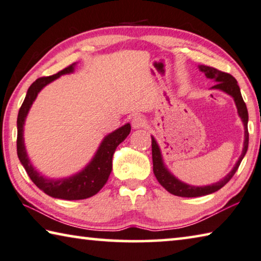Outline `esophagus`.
I'll return each instance as SVG.
<instances>
[{
    "instance_id": "1",
    "label": "esophagus",
    "mask_w": 261,
    "mask_h": 261,
    "mask_svg": "<svg viewBox=\"0 0 261 261\" xmlns=\"http://www.w3.org/2000/svg\"><path fill=\"white\" fill-rule=\"evenodd\" d=\"M146 119L142 115H135L132 120V126H133L134 129H140V128H143L146 126Z\"/></svg>"
}]
</instances>
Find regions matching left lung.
Listing matches in <instances>:
<instances>
[{"label":"left lung","mask_w":261,"mask_h":261,"mask_svg":"<svg viewBox=\"0 0 261 261\" xmlns=\"http://www.w3.org/2000/svg\"><path fill=\"white\" fill-rule=\"evenodd\" d=\"M199 70L202 71L206 75L207 79H211L215 81V85H213L211 89H215V90H221L229 96H231L234 100L237 108V113L239 118L242 119L243 125H244V143H243V150L241 156H239L236 164L233 165L232 170L220 181H216L212 185L206 186H193L190 184H186L172 174L166 168L164 164L163 156H162V151L160 149L159 143H157L156 139L151 136V150H152V165H153V174L157 178V180L161 184L164 189L170 192L171 194L182 196V198H195V196H202L207 194H212L214 192L222 189L225 184H227L230 179L233 177L236 173L238 166L241 165L242 160L244 159L245 153L249 148V130H247V122H249V113H247V109L244 100H243L241 89H239L237 81L234 80L233 76H231L228 72H223L221 70H217L213 67L199 66Z\"/></svg>","instance_id":"8db88e82"}]
</instances>
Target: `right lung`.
I'll return each instance as SVG.
<instances>
[{"mask_svg": "<svg viewBox=\"0 0 261 261\" xmlns=\"http://www.w3.org/2000/svg\"><path fill=\"white\" fill-rule=\"evenodd\" d=\"M76 66H77V63H72L71 66L59 71L58 74L48 76V77H40L36 82H33L31 87L29 88L25 99L19 109L18 118H17V155H18L20 163L38 189H40L44 193L52 196V198L63 200L87 199L101 190V187L108 181L111 171H112V159L115 149L129 135L132 128L129 123H126L112 133L106 135L102 139L92 160L80 172L72 174L70 177L47 178L42 176L39 171H37L30 161L27 148H25V119L28 117L33 101L36 100L38 93L47 84L52 83L60 76L74 72Z\"/></svg>", "mask_w": 261, "mask_h": 261, "instance_id": "1", "label": "right lung"}]
</instances>
